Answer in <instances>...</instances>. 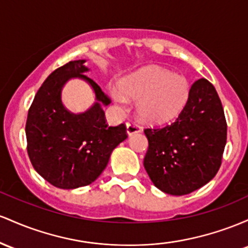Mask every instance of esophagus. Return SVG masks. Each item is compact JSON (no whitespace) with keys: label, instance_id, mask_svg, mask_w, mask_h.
Segmentation results:
<instances>
[{"label":"esophagus","instance_id":"obj_1","mask_svg":"<svg viewBox=\"0 0 248 248\" xmlns=\"http://www.w3.org/2000/svg\"><path fill=\"white\" fill-rule=\"evenodd\" d=\"M140 130H141V127L139 126L137 123H135V122H129V123L126 124V131L129 136H132V135H135V133L140 132Z\"/></svg>","mask_w":248,"mask_h":248}]
</instances>
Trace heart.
I'll use <instances>...</instances> for the list:
<instances>
[{"label":"heart","instance_id":"heart-1","mask_svg":"<svg viewBox=\"0 0 248 248\" xmlns=\"http://www.w3.org/2000/svg\"><path fill=\"white\" fill-rule=\"evenodd\" d=\"M121 90H112L113 99L122 107L127 97L138 101L137 111L147 123H163L182 111L190 94L186 77L160 66H147L121 82Z\"/></svg>","mask_w":248,"mask_h":248}]
</instances>
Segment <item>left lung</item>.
Wrapping results in <instances>:
<instances>
[{
  "label": "left lung",
  "instance_id": "8db88e82",
  "mask_svg": "<svg viewBox=\"0 0 248 248\" xmlns=\"http://www.w3.org/2000/svg\"><path fill=\"white\" fill-rule=\"evenodd\" d=\"M149 149L144 158L150 179L165 193L183 196L217 174L227 139L221 101L207 79L192 84L186 104L172 123L144 129Z\"/></svg>",
  "mask_w": 248,
  "mask_h": 248
}]
</instances>
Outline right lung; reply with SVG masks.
<instances>
[{
	"label": "right lung",
	"instance_id": "1",
	"mask_svg": "<svg viewBox=\"0 0 248 248\" xmlns=\"http://www.w3.org/2000/svg\"><path fill=\"white\" fill-rule=\"evenodd\" d=\"M85 61H71L49 75L28 111L27 151L32 166L46 182L60 188H77L94 182L107 168L112 150L127 138L126 126H109L101 104L109 97L85 76ZM71 77L93 87L97 103L80 115L62 107L60 90Z\"/></svg>",
	"mask_w": 248,
	"mask_h": 248
}]
</instances>
